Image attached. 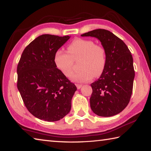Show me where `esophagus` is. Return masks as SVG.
<instances>
[{
  "instance_id": "esophagus-1",
  "label": "esophagus",
  "mask_w": 151,
  "mask_h": 151,
  "mask_svg": "<svg viewBox=\"0 0 151 151\" xmlns=\"http://www.w3.org/2000/svg\"><path fill=\"white\" fill-rule=\"evenodd\" d=\"M76 85L78 89H80V88L82 87V85H81V84H76Z\"/></svg>"
}]
</instances>
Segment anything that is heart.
I'll list each match as a JSON object with an SVG mask.
<instances>
[{
    "mask_svg": "<svg viewBox=\"0 0 151 151\" xmlns=\"http://www.w3.org/2000/svg\"><path fill=\"white\" fill-rule=\"evenodd\" d=\"M68 52L58 49L54 55V63L62 73L69 77L72 72L73 60L79 58L78 66L80 70L71 76L73 81L87 82L93 76H100L106 62V52L102 47L95 44L89 39L76 38L68 46Z\"/></svg>",
    "mask_w": 151,
    "mask_h": 151,
    "instance_id": "b5f03b06",
    "label": "heart"
}]
</instances>
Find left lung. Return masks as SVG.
<instances>
[{"instance_id":"8db88e82","label":"left lung","mask_w":151,"mask_h":151,"mask_svg":"<svg viewBox=\"0 0 151 151\" xmlns=\"http://www.w3.org/2000/svg\"><path fill=\"white\" fill-rule=\"evenodd\" d=\"M81 36L98 39L106 52L103 72L91 84V109L102 117L118 114L127 106L132 94L135 71L132 54L123 41L108 30L95 29Z\"/></svg>"}]
</instances>
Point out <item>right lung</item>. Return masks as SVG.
<instances>
[{
    "label": "right lung",
    "mask_w": 151,
    "mask_h": 151,
    "mask_svg": "<svg viewBox=\"0 0 151 151\" xmlns=\"http://www.w3.org/2000/svg\"><path fill=\"white\" fill-rule=\"evenodd\" d=\"M70 38L39 36L25 47L19 60L17 87L27 110L40 120L58 121L71 110L77 87L54 63L55 52Z\"/></svg>",
    "instance_id": "obj_1"
}]
</instances>
